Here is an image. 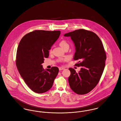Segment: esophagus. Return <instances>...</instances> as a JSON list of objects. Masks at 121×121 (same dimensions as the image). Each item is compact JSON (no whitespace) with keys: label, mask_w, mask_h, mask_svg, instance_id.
Listing matches in <instances>:
<instances>
[{"label":"esophagus","mask_w":121,"mask_h":121,"mask_svg":"<svg viewBox=\"0 0 121 121\" xmlns=\"http://www.w3.org/2000/svg\"><path fill=\"white\" fill-rule=\"evenodd\" d=\"M59 70H64L65 69H64V68H61V67H60V68H59Z\"/></svg>","instance_id":"34e87169"}]
</instances>
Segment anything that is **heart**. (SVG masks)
<instances>
[{
    "instance_id": "obj_1",
    "label": "heart",
    "mask_w": 121,
    "mask_h": 121,
    "mask_svg": "<svg viewBox=\"0 0 121 121\" xmlns=\"http://www.w3.org/2000/svg\"><path fill=\"white\" fill-rule=\"evenodd\" d=\"M59 45L60 46L64 49L66 47H69V44L68 43V42L64 40H61V41H60V42L59 43ZM50 52H52V49H51L50 50Z\"/></svg>"
}]
</instances>
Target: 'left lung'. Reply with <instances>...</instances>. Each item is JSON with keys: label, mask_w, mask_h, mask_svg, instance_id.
I'll return each mask as SVG.
<instances>
[{"label": "left lung", "mask_w": 121, "mask_h": 121, "mask_svg": "<svg viewBox=\"0 0 121 121\" xmlns=\"http://www.w3.org/2000/svg\"><path fill=\"white\" fill-rule=\"evenodd\" d=\"M70 37L74 42L76 52L73 59L82 67L76 73L69 68L68 80L71 89L78 95H85L93 90L98 83L105 68L106 54L99 37L92 31L80 29L64 35Z\"/></svg>", "instance_id": "8db88e82"}]
</instances>
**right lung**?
<instances>
[{
	"mask_svg": "<svg viewBox=\"0 0 121 121\" xmlns=\"http://www.w3.org/2000/svg\"><path fill=\"white\" fill-rule=\"evenodd\" d=\"M60 34V31L35 30L25 35L19 43L16 66L26 84L35 93L49 90L58 73L57 67L46 71L41 64L48 57V50Z\"/></svg>",
	"mask_w": 121,
	"mask_h": 121,
	"instance_id": "right-lung-1",
	"label": "right lung"
}]
</instances>
